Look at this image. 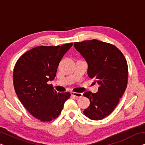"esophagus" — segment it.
<instances>
[{"label": "esophagus", "instance_id": "esophagus-1", "mask_svg": "<svg viewBox=\"0 0 145 145\" xmlns=\"http://www.w3.org/2000/svg\"><path fill=\"white\" fill-rule=\"evenodd\" d=\"M71 95L72 96H74L77 98H80L82 97V93H76V92H72L71 93Z\"/></svg>", "mask_w": 145, "mask_h": 145}]
</instances>
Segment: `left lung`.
<instances>
[{"label": "left lung", "instance_id": "8db88e82", "mask_svg": "<svg viewBox=\"0 0 145 145\" xmlns=\"http://www.w3.org/2000/svg\"><path fill=\"white\" fill-rule=\"evenodd\" d=\"M74 46L86 61L89 77L99 84L97 93L83 94L90 100L89 106L83 112L89 119L102 120L114 111L126 89L125 57L116 46L97 40L75 42Z\"/></svg>", "mask_w": 145, "mask_h": 145}]
</instances>
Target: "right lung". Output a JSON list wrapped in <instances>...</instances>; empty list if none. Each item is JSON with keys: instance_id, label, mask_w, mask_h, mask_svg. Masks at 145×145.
Returning <instances> with one entry per match:
<instances>
[{"instance_id": "obj_1", "label": "right lung", "mask_w": 145, "mask_h": 145, "mask_svg": "<svg viewBox=\"0 0 145 145\" xmlns=\"http://www.w3.org/2000/svg\"><path fill=\"white\" fill-rule=\"evenodd\" d=\"M72 43L40 46L27 51L16 61L13 85L17 97L29 112L41 121L58 117L69 92L57 93L48 81L54 79L59 64Z\"/></svg>"}]
</instances>
